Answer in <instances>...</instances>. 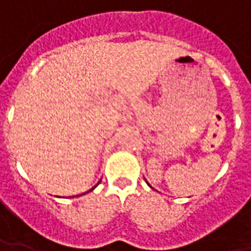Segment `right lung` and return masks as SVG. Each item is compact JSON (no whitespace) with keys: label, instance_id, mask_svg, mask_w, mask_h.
<instances>
[{"label":"right lung","instance_id":"obj_1","mask_svg":"<svg viewBox=\"0 0 251 251\" xmlns=\"http://www.w3.org/2000/svg\"><path fill=\"white\" fill-rule=\"evenodd\" d=\"M92 189H94V187H92ZM92 189H91V190H92ZM91 190H89V192H91Z\"/></svg>","mask_w":251,"mask_h":251}]
</instances>
